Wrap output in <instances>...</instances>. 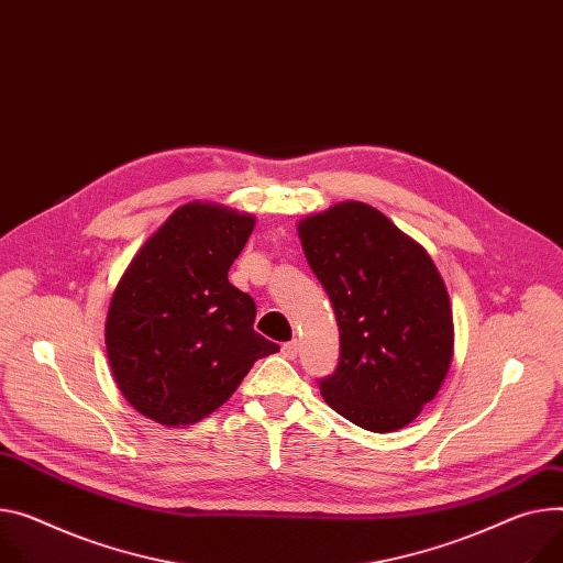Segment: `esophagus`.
<instances>
[{
  "instance_id": "obj_1",
  "label": "esophagus",
  "mask_w": 563,
  "mask_h": 563,
  "mask_svg": "<svg viewBox=\"0 0 563 563\" xmlns=\"http://www.w3.org/2000/svg\"><path fill=\"white\" fill-rule=\"evenodd\" d=\"M297 352H299V342H297V340H290V342H286L284 347H282V354H284V358H288V361L297 358Z\"/></svg>"
}]
</instances>
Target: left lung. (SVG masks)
I'll return each instance as SVG.
<instances>
[{"label":"left lung","mask_w":563,"mask_h":563,"mask_svg":"<svg viewBox=\"0 0 563 563\" xmlns=\"http://www.w3.org/2000/svg\"><path fill=\"white\" fill-rule=\"evenodd\" d=\"M297 234L340 331V363L320 380L324 401L365 430H401L440 393L453 361V311L438 266L358 200L305 216Z\"/></svg>","instance_id":"obj_1"}]
</instances>
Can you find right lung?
<instances>
[{
	"instance_id": "1",
	"label": "right lung",
	"mask_w": 563,
	"mask_h": 563,
	"mask_svg": "<svg viewBox=\"0 0 563 563\" xmlns=\"http://www.w3.org/2000/svg\"><path fill=\"white\" fill-rule=\"evenodd\" d=\"M254 216L187 202L146 239L123 271L106 318V350L125 401L187 428L232 395L254 361L279 347L254 331V299L228 271Z\"/></svg>"
}]
</instances>
